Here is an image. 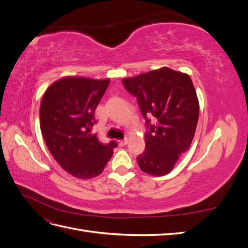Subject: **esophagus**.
<instances>
[{"label": "esophagus", "instance_id": "1", "mask_svg": "<svg viewBox=\"0 0 248 248\" xmlns=\"http://www.w3.org/2000/svg\"><path fill=\"white\" fill-rule=\"evenodd\" d=\"M127 142H128V140H127V139L119 140H118V145H119L120 147H123V146H126V145H127Z\"/></svg>", "mask_w": 248, "mask_h": 248}]
</instances>
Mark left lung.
Here are the masks:
<instances>
[{"mask_svg":"<svg viewBox=\"0 0 248 248\" xmlns=\"http://www.w3.org/2000/svg\"><path fill=\"white\" fill-rule=\"evenodd\" d=\"M122 81L138 98L147 126V117L156 119L146 134V150L138 157L139 167L151 176L167 175L189 149L196 133L200 104L191 78L162 67Z\"/></svg>","mask_w":248,"mask_h":248,"instance_id":"obj_1","label":"left lung"}]
</instances>
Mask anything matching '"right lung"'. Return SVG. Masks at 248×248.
Listing matches in <instances>:
<instances>
[{"label":"right lung","instance_id":"right-lung-1","mask_svg":"<svg viewBox=\"0 0 248 248\" xmlns=\"http://www.w3.org/2000/svg\"><path fill=\"white\" fill-rule=\"evenodd\" d=\"M109 79L64 78L51 84L40 106V128L46 144L63 170L78 179L100 175L116 141L103 145L91 133L94 111Z\"/></svg>","mask_w":248,"mask_h":248}]
</instances>
